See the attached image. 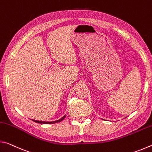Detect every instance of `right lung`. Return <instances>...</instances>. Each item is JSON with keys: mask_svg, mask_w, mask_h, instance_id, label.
I'll return each mask as SVG.
<instances>
[{"mask_svg": "<svg viewBox=\"0 0 152 152\" xmlns=\"http://www.w3.org/2000/svg\"><path fill=\"white\" fill-rule=\"evenodd\" d=\"M66 117V115H64L63 117H61V119H60L59 120L55 121H37V120H34V119H31L32 121H33L34 122H36L37 123H42V124H53V123H59L61 122L64 118Z\"/></svg>", "mask_w": 152, "mask_h": 152, "instance_id": "1", "label": "right lung"}]
</instances>
